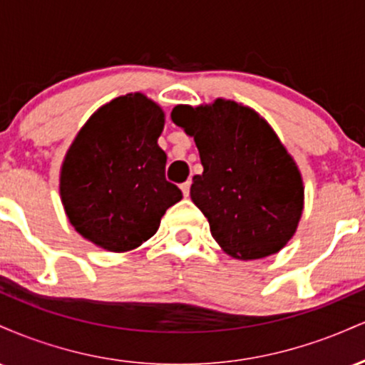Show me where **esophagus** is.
<instances>
[{
    "label": "esophagus",
    "mask_w": 365,
    "mask_h": 365,
    "mask_svg": "<svg viewBox=\"0 0 365 365\" xmlns=\"http://www.w3.org/2000/svg\"><path fill=\"white\" fill-rule=\"evenodd\" d=\"M180 188H182L183 197H188V195H190V182L182 183V185H180Z\"/></svg>",
    "instance_id": "34e87169"
}]
</instances>
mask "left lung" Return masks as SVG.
<instances>
[{
  "instance_id": "obj_1",
  "label": "left lung",
  "mask_w": 365,
  "mask_h": 365,
  "mask_svg": "<svg viewBox=\"0 0 365 365\" xmlns=\"http://www.w3.org/2000/svg\"><path fill=\"white\" fill-rule=\"evenodd\" d=\"M171 120L199 149L202 175L190 197L207 217L211 235L242 261L279 252L304 209V183L274 130L250 108L230 99L178 104Z\"/></svg>"
}]
</instances>
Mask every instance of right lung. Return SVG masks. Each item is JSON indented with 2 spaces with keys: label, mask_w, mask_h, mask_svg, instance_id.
I'll use <instances>...</instances> for the list:
<instances>
[{
  "label": "right lung",
  "mask_w": 365,
  "mask_h": 365,
  "mask_svg": "<svg viewBox=\"0 0 365 365\" xmlns=\"http://www.w3.org/2000/svg\"><path fill=\"white\" fill-rule=\"evenodd\" d=\"M165 113L140 92L99 108L61 165L60 195L70 223L110 252H127L158 232L182 190L165 177L158 145Z\"/></svg>",
  "instance_id": "obj_1"
}]
</instances>
